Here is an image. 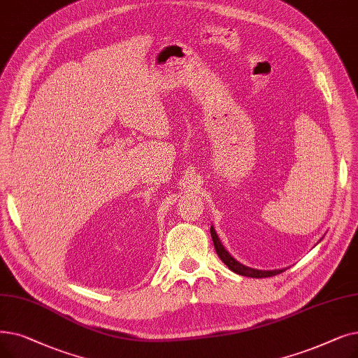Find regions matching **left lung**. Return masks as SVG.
Returning a JSON list of instances; mask_svg holds the SVG:
<instances>
[{
  "label": "left lung",
  "mask_w": 358,
  "mask_h": 358,
  "mask_svg": "<svg viewBox=\"0 0 358 358\" xmlns=\"http://www.w3.org/2000/svg\"><path fill=\"white\" fill-rule=\"evenodd\" d=\"M210 236H212L213 245H215V250H216L217 256H220V259L225 263V265H227L232 272H236V273H238V275H241V276H248V278H268V276H275V275H278V273H281V272L285 271V269L260 271V269L244 266L243 263H240L237 259L232 257V256L225 250V247L222 245L220 237H217V234L215 232L213 225L210 227Z\"/></svg>",
  "instance_id": "1"
}]
</instances>
